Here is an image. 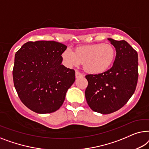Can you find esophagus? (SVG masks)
<instances>
[{"label":"esophagus","instance_id":"esophagus-1","mask_svg":"<svg viewBox=\"0 0 149 149\" xmlns=\"http://www.w3.org/2000/svg\"><path fill=\"white\" fill-rule=\"evenodd\" d=\"M84 75L81 74V73H79L78 71H76V72H75V77H76V78H79V77H83Z\"/></svg>","mask_w":149,"mask_h":149}]
</instances>
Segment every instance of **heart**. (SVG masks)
<instances>
[{"label":"heart","instance_id":"b5f03b06","mask_svg":"<svg viewBox=\"0 0 149 149\" xmlns=\"http://www.w3.org/2000/svg\"><path fill=\"white\" fill-rule=\"evenodd\" d=\"M62 57L67 66H78L83 63L87 72L98 74L111 65L116 57V50L110 44H93L77 47L75 53L68 48L62 53Z\"/></svg>","mask_w":149,"mask_h":149}]
</instances>
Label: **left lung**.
Returning a JSON list of instances; mask_svg holds the SVG:
<instances>
[{"label": "left lung", "mask_w": 149, "mask_h": 149, "mask_svg": "<svg viewBox=\"0 0 149 149\" xmlns=\"http://www.w3.org/2000/svg\"><path fill=\"white\" fill-rule=\"evenodd\" d=\"M108 40L116 51L112 68L101 74L86 75L87 103L102 114L113 113L127 103L134 93L138 77L137 52L126 41Z\"/></svg>", "instance_id": "obj_1"}]
</instances>
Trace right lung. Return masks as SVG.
I'll return each instance as SVG.
<instances>
[{
	"label": "right lung",
	"mask_w": 149,
	"mask_h": 149,
	"mask_svg": "<svg viewBox=\"0 0 149 149\" xmlns=\"http://www.w3.org/2000/svg\"><path fill=\"white\" fill-rule=\"evenodd\" d=\"M66 49L57 42L41 40L28 42L16 52L15 88L23 103L37 113L58 110L75 81V71L61 64Z\"/></svg>",
	"instance_id": "right-lung-1"
}]
</instances>
